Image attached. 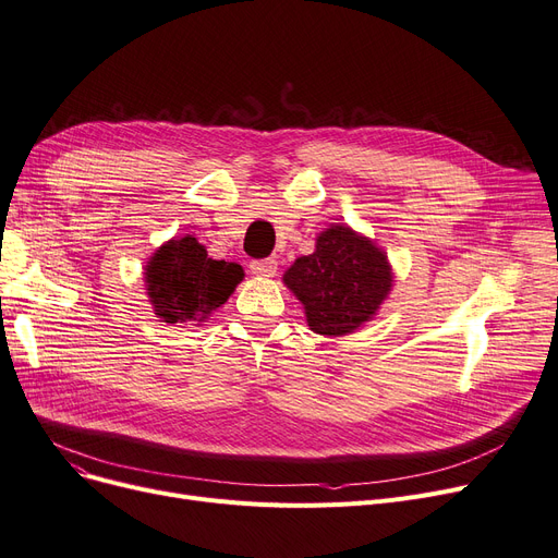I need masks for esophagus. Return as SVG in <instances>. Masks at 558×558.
Instances as JSON below:
<instances>
[{
	"label": "esophagus",
	"instance_id": "1",
	"mask_svg": "<svg viewBox=\"0 0 558 558\" xmlns=\"http://www.w3.org/2000/svg\"><path fill=\"white\" fill-rule=\"evenodd\" d=\"M251 274L257 278H274L278 274L276 259H255L251 262Z\"/></svg>",
	"mask_w": 558,
	"mask_h": 558
}]
</instances>
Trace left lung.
I'll use <instances>...</instances> for the list:
<instances>
[{
	"label": "left lung",
	"mask_w": 558,
	"mask_h": 558,
	"mask_svg": "<svg viewBox=\"0 0 558 558\" xmlns=\"http://www.w3.org/2000/svg\"><path fill=\"white\" fill-rule=\"evenodd\" d=\"M282 282L303 303L310 330L342 337L376 317L395 274L374 239L337 223L319 232L314 253L289 266Z\"/></svg>",
	"instance_id": "8db88e82"
}]
</instances>
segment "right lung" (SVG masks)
I'll list each match as a JSON object with an SVG mask.
<instances>
[{
    "instance_id": "1",
    "label": "right lung",
    "mask_w": 558,
    "mask_h": 558,
    "mask_svg": "<svg viewBox=\"0 0 558 558\" xmlns=\"http://www.w3.org/2000/svg\"><path fill=\"white\" fill-rule=\"evenodd\" d=\"M244 280L236 262L211 259L193 234L173 236L143 266L145 294L163 324H203Z\"/></svg>"
}]
</instances>
